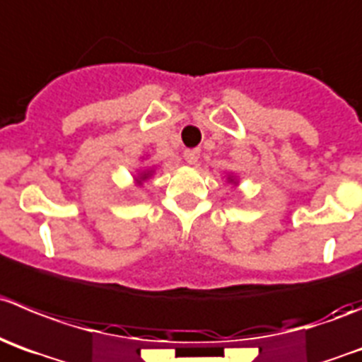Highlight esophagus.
<instances>
[{
    "label": "esophagus",
    "mask_w": 362,
    "mask_h": 362,
    "mask_svg": "<svg viewBox=\"0 0 362 362\" xmlns=\"http://www.w3.org/2000/svg\"><path fill=\"white\" fill-rule=\"evenodd\" d=\"M184 158L187 160V164L194 165L198 162V158H200V150H198V148H192V150H185Z\"/></svg>",
    "instance_id": "esophagus-1"
}]
</instances>
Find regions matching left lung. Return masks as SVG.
<instances>
[{
  "label": "left lung",
  "mask_w": 362,
  "mask_h": 362,
  "mask_svg": "<svg viewBox=\"0 0 362 362\" xmlns=\"http://www.w3.org/2000/svg\"><path fill=\"white\" fill-rule=\"evenodd\" d=\"M227 182H228V184H232V185H238L239 184V178L235 177L234 173H227Z\"/></svg>",
  "instance_id": "1"
}]
</instances>
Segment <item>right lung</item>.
<instances>
[{
  "mask_svg": "<svg viewBox=\"0 0 362 362\" xmlns=\"http://www.w3.org/2000/svg\"><path fill=\"white\" fill-rule=\"evenodd\" d=\"M153 173H155V168H141V170H137V173H135V177H134V184L135 185H143L144 182L148 180V178H151L153 177Z\"/></svg>",
  "mask_w": 362,
  "mask_h": 362,
  "instance_id": "add662e5",
  "label": "right lung"
}]
</instances>
